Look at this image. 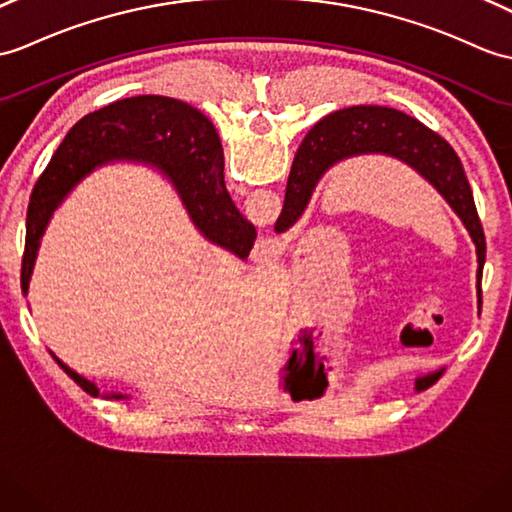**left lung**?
I'll list each match as a JSON object with an SVG mask.
<instances>
[{"instance_id":"obj_1","label":"left lung","mask_w":512,"mask_h":512,"mask_svg":"<svg viewBox=\"0 0 512 512\" xmlns=\"http://www.w3.org/2000/svg\"><path fill=\"white\" fill-rule=\"evenodd\" d=\"M388 154L427 178L441 194L449 207L458 213L478 251V292L482 268L486 259V240L482 222L475 209L471 185L465 168L447 141L425 128L414 117L386 109V106H351V109L329 113L323 117L307 137L292 163V172L285 187V200L275 231H288L303 216L316 183L331 165L355 154ZM443 375L434 373L427 379Z\"/></svg>"}]
</instances>
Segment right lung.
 <instances>
[{"label":"right lung","mask_w":512,"mask_h":512,"mask_svg":"<svg viewBox=\"0 0 512 512\" xmlns=\"http://www.w3.org/2000/svg\"><path fill=\"white\" fill-rule=\"evenodd\" d=\"M113 159H148L172 176L174 185L211 242L248 257L255 227L242 218L224 185V152L216 128L205 115L181 100L163 95H137L89 113L69 130L45 172L32 189L26 213V251L21 261V290L28 292L41 235L58 202L95 165ZM74 382L98 395V388L67 368ZM122 399V395H113Z\"/></svg>","instance_id":"add662e5"}]
</instances>
